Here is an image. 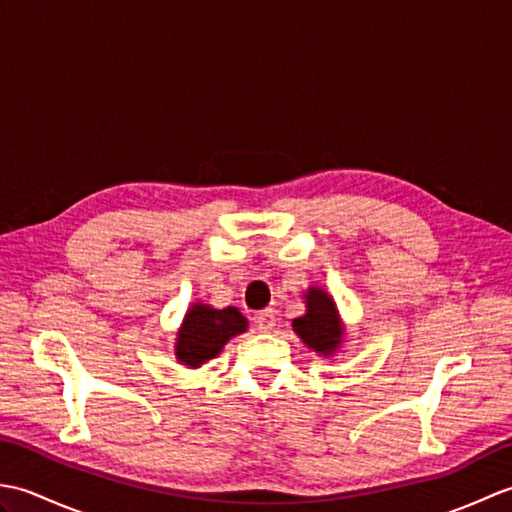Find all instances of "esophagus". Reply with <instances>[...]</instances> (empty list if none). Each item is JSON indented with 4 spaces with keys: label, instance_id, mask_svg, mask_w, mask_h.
Masks as SVG:
<instances>
[{
    "label": "esophagus",
    "instance_id": "obj_1",
    "mask_svg": "<svg viewBox=\"0 0 512 512\" xmlns=\"http://www.w3.org/2000/svg\"><path fill=\"white\" fill-rule=\"evenodd\" d=\"M255 321H257V325H259V330H262V332H270V330L275 328V310H273V308H266V310H262V312H257Z\"/></svg>",
    "mask_w": 512,
    "mask_h": 512
}]
</instances>
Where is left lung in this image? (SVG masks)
<instances>
[{"instance_id": "8db88e82", "label": "left lung", "mask_w": 512, "mask_h": 512, "mask_svg": "<svg viewBox=\"0 0 512 512\" xmlns=\"http://www.w3.org/2000/svg\"><path fill=\"white\" fill-rule=\"evenodd\" d=\"M308 312L303 317L292 321V328L301 336L303 343L312 347L314 352L332 354L341 343L343 328L339 312H336L334 301L328 292L319 288H310L306 295Z\"/></svg>"}]
</instances>
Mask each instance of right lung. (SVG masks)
I'll use <instances>...</instances> for the list:
<instances>
[{
  "mask_svg": "<svg viewBox=\"0 0 512 512\" xmlns=\"http://www.w3.org/2000/svg\"><path fill=\"white\" fill-rule=\"evenodd\" d=\"M248 328V321L239 314L237 308L215 310L204 303L195 306L184 317L178 332L176 356L178 361L191 367H200L209 358L220 354L228 339L242 334Z\"/></svg>",
  "mask_w": 512,
  "mask_h": 512,
  "instance_id": "right-lung-1",
  "label": "right lung"
}]
</instances>
